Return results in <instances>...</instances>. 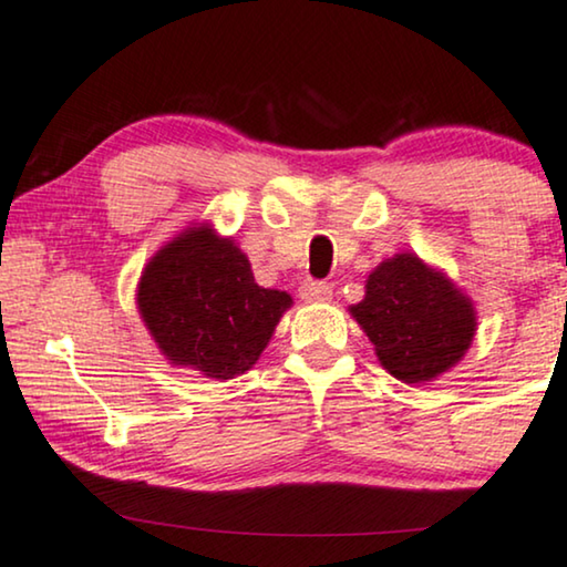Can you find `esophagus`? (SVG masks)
I'll list each match as a JSON object with an SVG mask.
<instances>
[{
	"label": "esophagus",
	"mask_w": 567,
	"mask_h": 567,
	"mask_svg": "<svg viewBox=\"0 0 567 567\" xmlns=\"http://www.w3.org/2000/svg\"><path fill=\"white\" fill-rule=\"evenodd\" d=\"M301 299L305 301H324L332 297V286L324 284V281H305L301 284Z\"/></svg>",
	"instance_id": "obj_1"
}]
</instances>
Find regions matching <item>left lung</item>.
<instances>
[{"label": "left lung", "mask_w": 567, "mask_h": 567, "mask_svg": "<svg viewBox=\"0 0 567 567\" xmlns=\"http://www.w3.org/2000/svg\"><path fill=\"white\" fill-rule=\"evenodd\" d=\"M351 315L379 363L405 384L431 382L456 367L477 330L472 301L413 252L379 262Z\"/></svg>", "instance_id": "obj_1"}]
</instances>
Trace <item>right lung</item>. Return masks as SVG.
<instances>
[{
  "label": "right lung",
  "instance_id": "obj_1",
  "mask_svg": "<svg viewBox=\"0 0 567 567\" xmlns=\"http://www.w3.org/2000/svg\"><path fill=\"white\" fill-rule=\"evenodd\" d=\"M136 305L169 363L208 379H235L260 359L293 301L255 284L235 239L198 224L146 262Z\"/></svg>",
  "mask_w": 567,
  "mask_h": 567
}]
</instances>
